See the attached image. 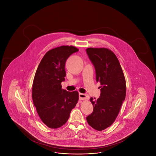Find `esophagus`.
Segmentation results:
<instances>
[{
  "label": "esophagus",
  "instance_id": "esophagus-1",
  "mask_svg": "<svg viewBox=\"0 0 156 156\" xmlns=\"http://www.w3.org/2000/svg\"><path fill=\"white\" fill-rule=\"evenodd\" d=\"M89 98V96L88 95H86L85 94H79V99L80 100H85L88 99Z\"/></svg>",
  "mask_w": 156,
  "mask_h": 156
}]
</instances>
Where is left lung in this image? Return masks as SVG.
<instances>
[{"instance_id":"left-lung-1","label":"left lung","mask_w":156,"mask_h":156,"mask_svg":"<svg viewBox=\"0 0 156 156\" xmlns=\"http://www.w3.org/2000/svg\"><path fill=\"white\" fill-rule=\"evenodd\" d=\"M86 52L95 67L96 81L101 85L99 98L90 99L94 110L87 120L92 128L101 131L111 126L119 114L126 97V81L119 60L111 50L88 48Z\"/></svg>"}]
</instances>
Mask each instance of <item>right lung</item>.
<instances>
[{
  "mask_svg": "<svg viewBox=\"0 0 156 156\" xmlns=\"http://www.w3.org/2000/svg\"><path fill=\"white\" fill-rule=\"evenodd\" d=\"M79 50L73 46H61L46 52L40 62L33 83L32 98L42 122L51 129L64 125L77 104V91L62 89L65 81L68 58Z\"/></svg>",
  "mask_w": 156,
  "mask_h": 156,
  "instance_id": "obj_1",
  "label": "right lung"
}]
</instances>
